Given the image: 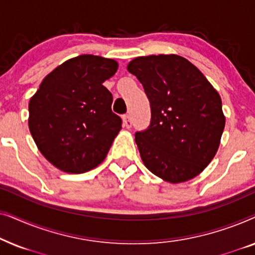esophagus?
<instances>
[{
    "label": "esophagus",
    "mask_w": 255,
    "mask_h": 255,
    "mask_svg": "<svg viewBox=\"0 0 255 255\" xmlns=\"http://www.w3.org/2000/svg\"><path fill=\"white\" fill-rule=\"evenodd\" d=\"M123 125L127 128H131L132 121H131V118H130V116H128V115H125V116H123Z\"/></svg>",
    "instance_id": "obj_1"
}]
</instances>
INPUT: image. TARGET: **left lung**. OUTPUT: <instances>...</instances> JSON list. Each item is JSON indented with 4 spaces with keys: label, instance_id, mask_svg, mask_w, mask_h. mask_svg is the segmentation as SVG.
Instances as JSON below:
<instances>
[{
    "label": "left lung",
    "instance_id": "left-lung-1",
    "mask_svg": "<svg viewBox=\"0 0 255 255\" xmlns=\"http://www.w3.org/2000/svg\"><path fill=\"white\" fill-rule=\"evenodd\" d=\"M128 71L137 76L151 106V124L134 135L146 168L169 183L194 179L214 159L224 131L217 90L176 54L138 57Z\"/></svg>",
    "mask_w": 255,
    "mask_h": 255
}]
</instances>
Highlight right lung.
Segmentation results:
<instances>
[{
	"label": "right lung",
	"mask_w": 255,
	"mask_h": 255,
	"mask_svg": "<svg viewBox=\"0 0 255 255\" xmlns=\"http://www.w3.org/2000/svg\"><path fill=\"white\" fill-rule=\"evenodd\" d=\"M118 62L82 54L45 76L30 99L29 128L47 161L65 173L81 174L106 159L122 120L113 113V95L103 86Z\"/></svg>",
	"instance_id": "add662e5"
}]
</instances>
